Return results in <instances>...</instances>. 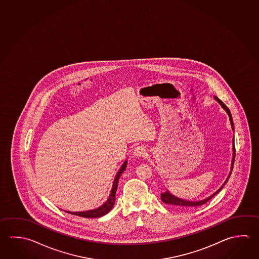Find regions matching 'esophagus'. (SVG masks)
Wrapping results in <instances>:
<instances>
[{
    "instance_id": "1",
    "label": "esophagus",
    "mask_w": 259,
    "mask_h": 259,
    "mask_svg": "<svg viewBox=\"0 0 259 259\" xmlns=\"http://www.w3.org/2000/svg\"><path fill=\"white\" fill-rule=\"evenodd\" d=\"M145 153H146V151H145V148L144 146H137L135 148V151H134V155L136 156V157H144L145 155Z\"/></svg>"
}]
</instances>
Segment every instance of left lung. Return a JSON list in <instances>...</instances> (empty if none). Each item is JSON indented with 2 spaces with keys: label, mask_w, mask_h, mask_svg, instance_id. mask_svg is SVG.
Masks as SVG:
<instances>
[{
  "label": "left lung",
  "mask_w": 259,
  "mask_h": 259,
  "mask_svg": "<svg viewBox=\"0 0 259 259\" xmlns=\"http://www.w3.org/2000/svg\"><path fill=\"white\" fill-rule=\"evenodd\" d=\"M213 98H214V100L218 101V103H219V105L222 106L223 109L227 112L228 116H229L230 123H231L232 130H233V132H235V127H234V123H233V118H232V114L231 113H230V110L228 109L227 107V105H225L220 99H218L217 96H213ZM235 156H236V148H235V136H234V137H233V158H232L230 172H229L228 177H227V179H226L225 183L223 184L222 186H221L217 192H214L213 195H210V196L204 198V199L199 200V201H189V200L182 199L180 197H177L176 195H172L169 191L166 190L164 193L161 194V199H162V201H163L164 204H171L174 207H177V208H190V207L199 206V205L205 204V203L208 202L209 200L211 199L213 196H214V195L218 194L220 191L222 190L223 187L227 184L228 179H229V177H230V175H231L232 170H233L234 162H235Z\"/></svg>",
  "instance_id": "obj_1"
}]
</instances>
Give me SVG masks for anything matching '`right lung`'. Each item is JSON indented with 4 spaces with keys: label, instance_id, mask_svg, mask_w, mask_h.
<instances>
[{
    "label": "right lung",
    "instance_id": "right-lung-1",
    "mask_svg": "<svg viewBox=\"0 0 259 259\" xmlns=\"http://www.w3.org/2000/svg\"><path fill=\"white\" fill-rule=\"evenodd\" d=\"M126 165H127V160H125L123 162L122 166L119 169L118 172H117L116 176L114 177V184H113V186H112V190H111V193H110L108 199L106 200V202L102 204L101 206L96 209L82 211V212H70V211H65V212L72 213V214H75V215L81 217V218H101V217H103V215H105L108 212H110L111 209L113 208L114 203H115V193H116V189H117V186H118L119 178L121 177V175L123 174V171L125 170Z\"/></svg>",
    "mask_w": 259,
    "mask_h": 259
}]
</instances>
